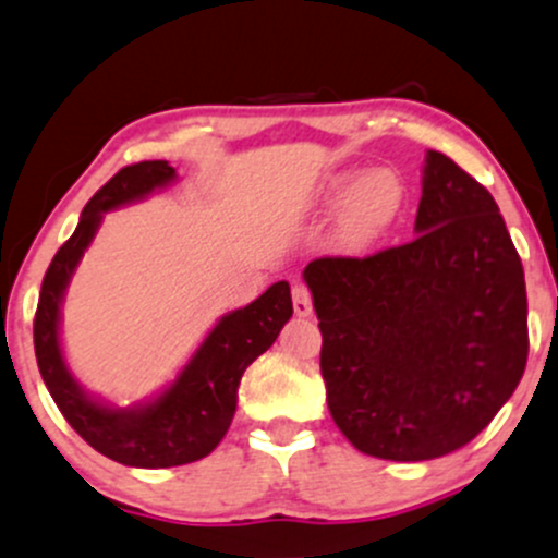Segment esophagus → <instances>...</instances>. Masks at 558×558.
I'll list each match as a JSON object with an SVG mask.
<instances>
[{
    "label": "esophagus",
    "instance_id": "1",
    "mask_svg": "<svg viewBox=\"0 0 558 558\" xmlns=\"http://www.w3.org/2000/svg\"><path fill=\"white\" fill-rule=\"evenodd\" d=\"M291 296H293V312H296L299 317H310L312 315V293L304 283H296L291 289Z\"/></svg>",
    "mask_w": 558,
    "mask_h": 558
}]
</instances>
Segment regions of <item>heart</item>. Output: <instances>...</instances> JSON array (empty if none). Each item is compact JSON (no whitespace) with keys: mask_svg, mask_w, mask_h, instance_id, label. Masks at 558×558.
I'll return each instance as SVG.
<instances>
[{"mask_svg":"<svg viewBox=\"0 0 558 558\" xmlns=\"http://www.w3.org/2000/svg\"><path fill=\"white\" fill-rule=\"evenodd\" d=\"M344 182L347 177H339L333 187L341 190ZM402 198H405V190H402L397 171L387 167L363 171L352 182V187L344 195V204H341V238L349 246H368L395 225L397 214L402 209Z\"/></svg>","mask_w":558,"mask_h":558,"instance_id":"obj_1","label":"heart"}]
</instances>
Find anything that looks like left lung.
I'll return each instance as SVG.
<instances>
[{
    "instance_id": "8db88e82",
    "label": "left lung",
    "mask_w": 558,
    "mask_h": 558,
    "mask_svg": "<svg viewBox=\"0 0 558 558\" xmlns=\"http://www.w3.org/2000/svg\"><path fill=\"white\" fill-rule=\"evenodd\" d=\"M336 426L360 452L428 461L495 418L527 365L524 269L487 187L428 150L415 238L304 267Z\"/></svg>"
}]
</instances>
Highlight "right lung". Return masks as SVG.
<instances>
[{"mask_svg": "<svg viewBox=\"0 0 558 558\" xmlns=\"http://www.w3.org/2000/svg\"><path fill=\"white\" fill-rule=\"evenodd\" d=\"M174 180L177 171L169 161H140L110 177L84 206L73 235L47 267L34 317L36 363L54 405L84 442L110 461L137 469L182 466L209 456L235 415L243 371L275 344L293 315L291 286L278 280L248 307L219 317L180 376L153 400L116 408L82 389L60 347L65 289L100 228L102 214L148 198Z\"/></svg>", "mask_w": 558, "mask_h": 558, "instance_id": "1", "label": "right lung"}]
</instances>
